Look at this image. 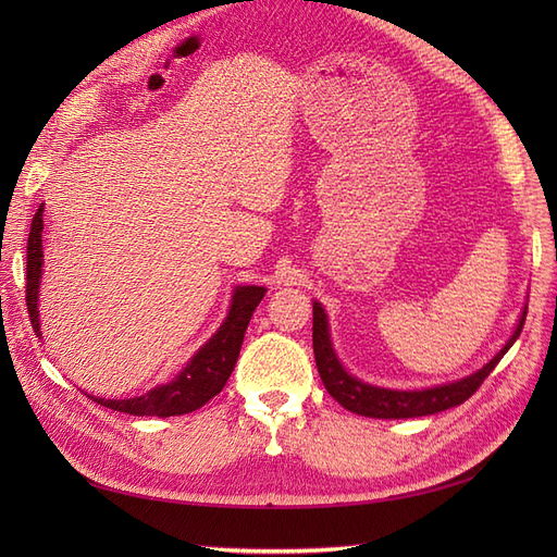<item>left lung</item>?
Instances as JSON below:
<instances>
[{
    "mask_svg": "<svg viewBox=\"0 0 557 557\" xmlns=\"http://www.w3.org/2000/svg\"><path fill=\"white\" fill-rule=\"evenodd\" d=\"M525 315L528 307L522 309V315L516 325V332L511 334V339L504 344V348L497 352V356L481 367L479 372L471 376H465L460 381H453L446 385H434L425 387V391H387V387H376L362 383L360 379L350 376L346 369L342 367L339 358L334 356L332 342H330V327H327V315L325 309L313 301V356H315V367L318 374L323 379V385L327 387V393L342 404L344 409L358 413V416H369V418H416V416H430V413H440L450 407H458L465 399L474 395L481 383L487 379V374L493 372L497 362L504 358L513 342L520 336L522 325H525Z\"/></svg>",
    "mask_w": 557,
    "mask_h": 557,
    "instance_id": "1",
    "label": "left lung"
}]
</instances>
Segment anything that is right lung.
<instances>
[{"label":"right lung","instance_id":"obj_1","mask_svg":"<svg viewBox=\"0 0 557 557\" xmlns=\"http://www.w3.org/2000/svg\"><path fill=\"white\" fill-rule=\"evenodd\" d=\"M44 207L37 209L35 218H32L29 239H27V288H25V301L29 311V323L35 327L37 336L39 332V283H41V264H44V248H41V232H44ZM264 288L260 285H239L232 295V307L211 339L201 346L195 358L188 362L183 372L164 385L153 387L141 397L129 399H102L92 397V401L102 404L107 409L129 413V416H181L197 411L199 407L215 397L223 391L234 364H237L239 350L244 344V334L250 323V315L264 297Z\"/></svg>","mask_w":557,"mask_h":557}]
</instances>
